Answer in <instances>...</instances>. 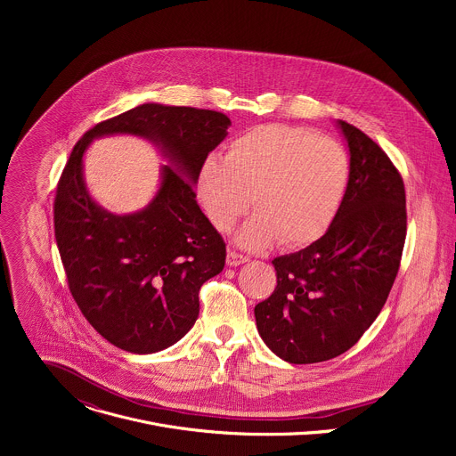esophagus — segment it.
I'll return each mask as SVG.
<instances>
[{"instance_id":"34e87169","label":"esophagus","mask_w":456,"mask_h":456,"mask_svg":"<svg viewBox=\"0 0 456 456\" xmlns=\"http://www.w3.org/2000/svg\"><path fill=\"white\" fill-rule=\"evenodd\" d=\"M247 259H248V257H247L245 254H240V252H236V250H229V252H227V265H229V267H238V265L245 264Z\"/></svg>"}]
</instances>
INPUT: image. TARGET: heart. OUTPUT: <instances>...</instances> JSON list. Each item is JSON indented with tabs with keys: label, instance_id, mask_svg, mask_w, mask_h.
<instances>
[{
	"label": "heart",
	"instance_id": "obj_1",
	"mask_svg": "<svg viewBox=\"0 0 456 456\" xmlns=\"http://www.w3.org/2000/svg\"><path fill=\"white\" fill-rule=\"evenodd\" d=\"M350 159L334 139L299 126H257L232 139L225 159L209 157L199 171V197L218 231L250 206L256 213L236 240L265 248L280 240L297 248L321 238L348 189Z\"/></svg>",
	"mask_w": 456,
	"mask_h": 456
}]
</instances>
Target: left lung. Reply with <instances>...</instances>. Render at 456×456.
Here are the masks:
<instances>
[{
	"instance_id": "obj_1",
	"label": "left lung",
	"mask_w": 456,
	"mask_h": 456,
	"mask_svg": "<svg viewBox=\"0 0 456 456\" xmlns=\"http://www.w3.org/2000/svg\"><path fill=\"white\" fill-rule=\"evenodd\" d=\"M339 126L350 148L345 200L317 241L273 259L278 285L254 306L259 336L292 364L334 359L361 339L394 287L406 241L399 169L361 129Z\"/></svg>"
}]
</instances>
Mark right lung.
<instances>
[{"instance_id":"add662e5","label":"right lung","mask_w":456,"mask_h":456,"mask_svg":"<svg viewBox=\"0 0 456 456\" xmlns=\"http://www.w3.org/2000/svg\"><path fill=\"white\" fill-rule=\"evenodd\" d=\"M229 124L215 110L142 104L88 129L61 173L53 231L69 289L92 327L120 350L153 354L182 339L199 317L200 287L225 265V241L192 183ZM113 133L159 142L177 166L165 167L154 202L126 217L102 212L82 182L84 150Z\"/></svg>"}]
</instances>
